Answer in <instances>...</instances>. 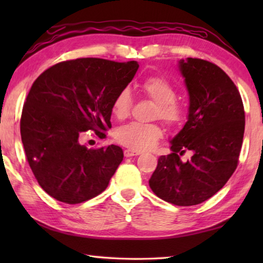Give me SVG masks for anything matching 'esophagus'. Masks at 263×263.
I'll return each instance as SVG.
<instances>
[{
	"instance_id": "esophagus-1",
	"label": "esophagus",
	"mask_w": 263,
	"mask_h": 263,
	"mask_svg": "<svg viewBox=\"0 0 263 263\" xmlns=\"http://www.w3.org/2000/svg\"><path fill=\"white\" fill-rule=\"evenodd\" d=\"M140 152H138V151H133V149H125L124 151V155H125L126 158H130V157H136V155H139Z\"/></svg>"
}]
</instances>
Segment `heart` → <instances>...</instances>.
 Instances as JSON below:
<instances>
[{
	"mask_svg": "<svg viewBox=\"0 0 263 263\" xmlns=\"http://www.w3.org/2000/svg\"><path fill=\"white\" fill-rule=\"evenodd\" d=\"M142 91L157 103L155 116L171 125H177L184 118V109L176 99V89L163 78H148L141 84ZM132 96L128 89L118 92L112 103L115 117L124 118L130 112ZM119 144L133 151H147L153 148L162 137L161 127L157 124H142L132 122L117 128L115 133Z\"/></svg>",
	"mask_w": 263,
	"mask_h": 263,
	"instance_id": "b5f03b06",
	"label": "heart"
}]
</instances>
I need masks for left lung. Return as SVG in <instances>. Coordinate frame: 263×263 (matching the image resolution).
<instances>
[{
  "label": "left lung",
  "mask_w": 263,
  "mask_h": 263,
  "mask_svg": "<svg viewBox=\"0 0 263 263\" xmlns=\"http://www.w3.org/2000/svg\"><path fill=\"white\" fill-rule=\"evenodd\" d=\"M177 67L189 95L188 118L171 140L148 181L153 193L180 206L196 205L218 193L238 166L245 132L239 91L224 70L212 62L186 58ZM191 150L185 163L179 155Z\"/></svg>",
  "instance_id": "1"
}]
</instances>
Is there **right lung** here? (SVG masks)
<instances>
[{
  "label": "right lung",
  "instance_id": "obj_1",
  "mask_svg": "<svg viewBox=\"0 0 263 263\" xmlns=\"http://www.w3.org/2000/svg\"><path fill=\"white\" fill-rule=\"evenodd\" d=\"M137 61L99 58L59 62L33 82L23 106L21 136L39 185L58 201L78 204L106 189L123 149H88L82 132L102 137L111 127L112 103L135 78Z\"/></svg>",
  "mask_w": 263,
  "mask_h": 263
}]
</instances>
